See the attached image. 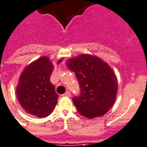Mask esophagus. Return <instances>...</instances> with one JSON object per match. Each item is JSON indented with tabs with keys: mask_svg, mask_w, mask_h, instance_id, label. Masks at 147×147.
Returning <instances> with one entry per match:
<instances>
[{
	"mask_svg": "<svg viewBox=\"0 0 147 147\" xmlns=\"http://www.w3.org/2000/svg\"><path fill=\"white\" fill-rule=\"evenodd\" d=\"M63 97H70L71 96V94H70L69 92H66V93H64L63 95H62Z\"/></svg>",
	"mask_w": 147,
	"mask_h": 147,
	"instance_id": "esophagus-1",
	"label": "esophagus"
}]
</instances>
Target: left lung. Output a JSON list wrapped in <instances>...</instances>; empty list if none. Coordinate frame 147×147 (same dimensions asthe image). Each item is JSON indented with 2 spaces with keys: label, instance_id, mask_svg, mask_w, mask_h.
Masks as SVG:
<instances>
[{
  "label": "left lung",
  "instance_id": "left-lung-1",
  "mask_svg": "<svg viewBox=\"0 0 147 147\" xmlns=\"http://www.w3.org/2000/svg\"><path fill=\"white\" fill-rule=\"evenodd\" d=\"M66 63L81 86V95L72 99L79 113L89 119L105 115L114 105L118 92L113 69L101 58L89 54L69 58Z\"/></svg>",
  "mask_w": 147,
  "mask_h": 147
}]
</instances>
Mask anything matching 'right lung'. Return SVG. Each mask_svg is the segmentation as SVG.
Instances as JSON below:
<instances>
[{
  "mask_svg": "<svg viewBox=\"0 0 147 147\" xmlns=\"http://www.w3.org/2000/svg\"><path fill=\"white\" fill-rule=\"evenodd\" d=\"M63 60H58V63ZM53 69L52 60L42 56L27 65L20 73L15 92L20 106L28 114L46 118L54 110L58 95L50 82Z\"/></svg>",
  "mask_w": 147,
  "mask_h": 147,
  "instance_id": "right-lung-1",
  "label": "right lung"
}]
</instances>
